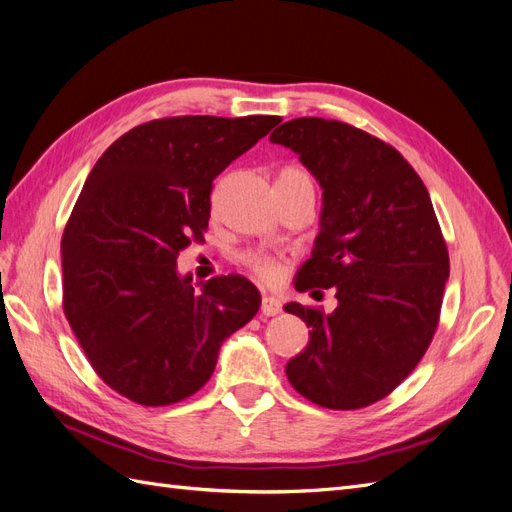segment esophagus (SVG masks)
I'll list each match as a JSON object with an SVG mask.
<instances>
[{
    "label": "esophagus",
    "instance_id": "obj_1",
    "mask_svg": "<svg viewBox=\"0 0 512 512\" xmlns=\"http://www.w3.org/2000/svg\"><path fill=\"white\" fill-rule=\"evenodd\" d=\"M260 312L265 314V316H277V314H282V303H280V299H275V297H262Z\"/></svg>",
    "mask_w": 512,
    "mask_h": 512
}]
</instances>
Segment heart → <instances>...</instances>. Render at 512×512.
Wrapping results in <instances>:
<instances>
[{
  "mask_svg": "<svg viewBox=\"0 0 512 512\" xmlns=\"http://www.w3.org/2000/svg\"><path fill=\"white\" fill-rule=\"evenodd\" d=\"M280 179H292V181H305V183H312V179H309V175L305 173L303 168L299 166H286L282 173H280ZM243 260L247 262V265L252 267L254 273H258L260 277H265V280H275L277 273H280V269H277L275 260L265 256V254H245Z\"/></svg>",
  "mask_w": 512,
  "mask_h": 512,
  "instance_id": "1",
  "label": "heart"
}]
</instances>
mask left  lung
Masks as SVG:
<instances>
[{"label":"left lung","mask_w":512,"mask_h":512,"mask_svg":"<svg viewBox=\"0 0 512 512\" xmlns=\"http://www.w3.org/2000/svg\"><path fill=\"white\" fill-rule=\"evenodd\" d=\"M269 138L322 188L320 232L294 288H335L337 299L331 314L284 307L312 329L286 376L322 408H365L410 376L438 327L448 250L429 192L397 149L348 123L299 117Z\"/></svg>","instance_id":"8db88e82"}]
</instances>
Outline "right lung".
Wrapping results in <instances>:
<instances>
[{
    "instance_id": "add662e5",
    "label": "right lung",
    "mask_w": 512,
    "mask_h": 512,
    "mask_svg": "<svg viewBox=\"0 0 512 512\" xmlns=\"http://www.w3.org/2000/svg\"><path fill=\"white\" fill-rule=\"evenodd\" d=\"M282 119L185 115L136 126L91 168L61 237L64 312L96 374L141 406L194 395L226 337L260 307L241 275L192 284L177 256L203 239L213 179Z\"/></svg>"
}]
</instances>
